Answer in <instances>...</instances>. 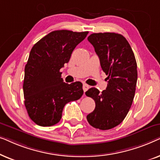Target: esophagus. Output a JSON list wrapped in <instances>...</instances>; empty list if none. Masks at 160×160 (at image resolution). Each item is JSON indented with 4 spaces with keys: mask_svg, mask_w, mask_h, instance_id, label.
Here are the masks:
<instances>
[{
    "mask_svg": "<svg viewBox=\"0 0 160 160\" xmlns=\"http://www.w3.org/2000/svg\"><path fill=\"white\" fill-rule=\"evenodd\" d=\"M89 88V86L88 84H83V89H84V93H85V92L88 90Z\"/></svg>",
    "mask_w": 160,
    "mask_h": 160,
    "instance_id": "obj_1",
    "label": "esophagus"
}]
</instances>
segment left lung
<instances>
[{
    "label": "left lung",
    "instance_id": "1",
    "mask_svg": "<svg viewBox=\"0 0 160 160\" xmlns=\"http://www.w3.org/2000/svg\"><path fill=\"white\" fill-rule=\"evenodd\" d=\"M87 39L108 76V85L102 92L95 87L86 92V95L95 102V110L87 116V119L93 128L110 130L123 121L132 103L138 79L137 62L130 43L121 34L92 33Z\"/></svg>",
    "mask_w": 160,
    "mask_h": 160
}]
</instances>
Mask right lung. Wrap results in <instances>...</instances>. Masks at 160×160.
Segmentation results:
<instances>
[{"label":"right lung","mask_w":160,"mask_h":160,"mask_svg":"<svg viewBox=\"0 0 160 160\" xmlns=\"http://www.w3.org/2000/svg\"><path fill=\"white\" fill-rule=\"evenodd\" d=\"M87 34L54 30L32 47L25 68L23 92L28 115L38 125L58 123L65 104L78 100L84 93L80 82H63L60 70Z\"/></svg>","instance_id":"add662e5"}]
</instances>
